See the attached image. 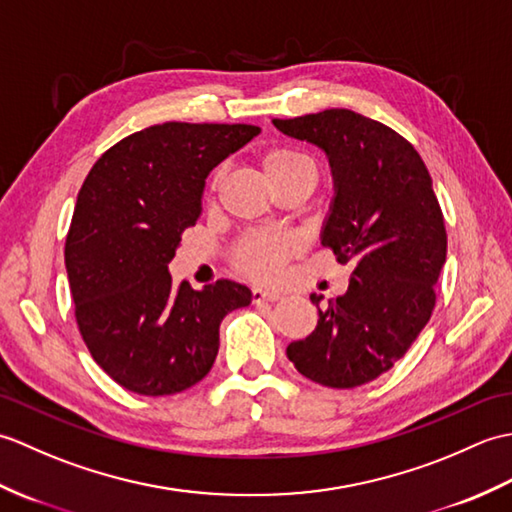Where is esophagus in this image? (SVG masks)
Here are the masks:
<instances>
[{"label":"esophagus","mask_w":512,"mask_h":512,"mask_svg":"<svg viewBox=\"0 0 512 512\" xmlns=\"http://www.w3.org/2000/svg\"><path fill=\"white\" fill-rule=\"evenodd\" d=\"M281 299V295L277 290H266L262 286L253 288V303H262V301H277Z\"/></svg>","instance_id":"1"}]
</instances>
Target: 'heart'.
Wrapping results in <instances>:
<instances>
[{
	"mask_svg": "<svg viewBox=\"0 0 512 512\" xmlns=\"http://www.w3.org/2000/svg\"><path fill=\"white\" fill-rule=\"evenodd\" d=\"M264 176L268 182L277 178L290 176V173L312 171V162L290 147H273L259 160ZM314 173V171H312ZM292 239L288 235L270 233V231H253L242 237L237 244L233 262L237 270H242L248 277L257 279H273L279 275L286 257L292 250Z\"/></svg>",
	"mask_w": 512,
	"mask_h": 512,
	"instance_id": "heart-1",
	"label": "heart"
}]
</instances>
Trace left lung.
Wrapping results in <instances>:
<instances>
[{
	"mask_svg": "<svg viewBox=\"0 0 512 512\" xmlns=\"http://www.w3.org/2000/svg\"><path fill=\"white\" fill-rule=\"evenodd\" d=\"M273 123L328 156L334 202L321 244L354 266L345 295L319 310L317 328L286 354L319 385H365L405 356L436 308L447 228L431 176L409 140L352 110Z\"/></svg>",
	"mask_w": 512,
	"mask_h": 512,
	"instance_id": "1",
	"label": "left lung"
}]
</instances>
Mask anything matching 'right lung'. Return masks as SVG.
I'll return each mask as SVG.
<instances>
[{"mask_svg":"<svg viewBox=\"0 0 512 512\" xmlns=\"http://www.w3.org/2000/svg\"><path fill=\"white\" fill-rule=\"evenodd\" d=\"M259 132L154 125L118 140L83 182L65 237L74 317L94 361L134 394L200 383L220 350L222 319L253 299L231 279L176 286L167 266L202 213L206 176Z\"/></svg>","mask_w":512,"mask_h":512,"instance_id":"obj_1","label":"right lung"}]
</instances>
